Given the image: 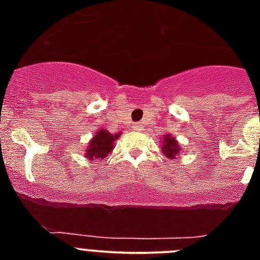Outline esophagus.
Returning <instances> with one entry per match:
<instances>
[{
	"label": "esophagus",
	"instance_id": "1",
	"mask_svg": "<svg viewBox=\"0 0 260 260\" xmlns=\"http://www.w3.org/2000/svg\"><path fill=\"white\" fill-rule=\"evenodd\" d=\"M143 128L144 127L142 123H134V125H133V130H135V132H142Z\"/></svg>",
	"mask_w": 260,
	"mask_h": 260
}]
</instances>
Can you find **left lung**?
I'll use <instances>...</instances> for the list:
<instances>
[{"label": "left lung", "mask_w": 260, "mask_h": 260, "mask_svg": "<svg viewBox=\"0 0 260 260\" xmlns=\"http://www.w3.org/2000/svg\"><path fill=\"white\" fill-rule=\"evenodd\" d=\"M160 146H161L162 153H164V156H167L168 158H174L176 156L180 155L181 152V146L178 144V141H177L176 138L172 137V134L162 135Z\"/></svg>", "instance_id": "obj_1"}]
</instances>
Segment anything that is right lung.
Instances as JSON below:
<instances>
[{
  "label": "right lung",
  "instance_id": "1",
  "mask_svg": "<svg viewBox=\"0 0 260 260\" xmlns=\"http://www.w3.org/2000/svg\"><path fill=\"white\" fill-rule=\"evenodd\" d=\"M121 134H110L107 128H100L95 133L91 141L88 142L86 148V155L88 160H102L105 158L108 155L112 153L114 148V142L118 139Z\"/></svg>",
  "mask_w": 260,
  "mask_h": 260
}]
</instances>
